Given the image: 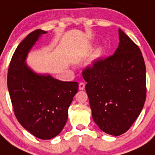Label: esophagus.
Returning a JSON list of instances; mask_svg holds the SVG:
<instances>
[{
  "instance_id": "obj_1",
  "label": "esophagus",
  "mask_w": 155,
  "mask_h": 155,
  "mask_svg": "<svg viewBox=\"0 0 155 155\" xmlns=\"http://www.w3.org/2000/svg\"><path fill=\"white\" fill-rule=\"evenodd\" d=\"M84 87H85V84H84V82H81L80 84H79V90H84Z\"/></svg>"
}]
</instances>
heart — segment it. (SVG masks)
<instances>
[{"label": "heart", "instance_id": "heart-1", "mask_svg": "<svg viewBox=\"0 0 155 155\" xmlns=\"http://www.w3.org/2000/svg\"><path fill=\"white\" fill-rule=\"evenodd\" d=\"M102 48L98 47L97 48L95 51L94 52V54H93V60L94 61H98V59H100V57H102Z\"/></svg>", "mask_w": 155, "mask_h": 155}]
</instances>
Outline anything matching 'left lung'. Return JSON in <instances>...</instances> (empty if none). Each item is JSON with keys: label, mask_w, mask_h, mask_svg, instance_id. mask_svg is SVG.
I'll return each mask as SVG.
<instances>
[{"label": "left lung", "mask_w": 155, "mask_h": 155, "mask_svg": "<svg viewBox=\"0 0 155 155\" xmlns=\"http://www.w3.org/2000/svg\"><path fill=\"white\" fill-rule=\"evenodd\" d=\"M119 38L113 55L82 72L93 120L113 136L124 134L132 126L143 109L147 91L141 51L120 28Z\"/></svg>", "instance_id": "8db88e82"}]
</instances>
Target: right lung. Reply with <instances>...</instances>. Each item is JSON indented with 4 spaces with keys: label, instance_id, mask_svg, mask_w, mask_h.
<instances>
[{
    "label": "right lung",
    "instance_id": "1",
    "mask_svg": "<svg viewBox=\"0 0 155 155\" xmlns=\"http://www.w3.org/2000/svg\"><path fill=\"white\" fill-rule=\"evenodd\" d=\"M47 31L28 34L12 56L8 73V88L18 121L37 138L49 140L62 131L68 108L78 90L76 81H62L50 74L35 73L27 65L28 53Z\"/></svg>",
    "mask_w": 155,
    "mask_h": 155
}]
</instances>
